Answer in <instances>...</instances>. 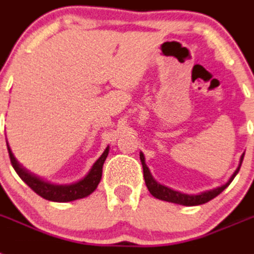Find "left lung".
Listing matches in <instances>:
<instances>
[{"label":"left lung","instance_id":"8db88e82","mask_svg":"<svg viewBox=\"0 0 254 254\" xmlns=\"http://www.w3.org/2000/svg\"><path fill=\"white\" fill-rule=\"evenodd\" d=\"M244 158V153L242 154V157H240V162L238 169L235 170V173L231 175V178L229 179V182L226 184L221 185L219 188H215L212 190H207L203 191V193L200 194H194V195H189V194H183L180 191L173 190V189L167 188L165 185L158 184L156 180L152 178L151 173H149L148 167L145 165L144 162V156L140 152V161H142V166H143V176H144L145 180V185H147V188H148L149 193L153 195V197L158 198L161 200H166V202H171V203H178V204H183V206H198V204H203L208 200L213 199L215 197H217L222 190H224L226 187H229L233 179L235 178L238 173H239L240 166H242V162H243Z\"/></svg>","mask_w":254,"mask_h":254}]
</instances>
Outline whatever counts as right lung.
Segmentation results:
<instances>
[{"mask_svg": "<svg viewBox=\"0 0 254 254\" xmlns=\"http://www.w3.org/2000/svg\"><path fill=\"white\" fill-rule=\"evenodd\" d=\"M7 149L11 165L15 169L17 175L20 176V179L30 189H33L38 195H41L42 198H45L47 200H52V202H71V200L88 197L90 193H93L96 190V188L101 182V178H102V167L103 164H105L106 157L109 154L110 147H107L105 152L101 154V157L94 162V165L89 170V173H88L84 179L70 185H55L39 179L17 162L8 145Z\"/></svg>", "mask_w": 254, "mask_h": 254, "instance_id": "right-lung-1", "label": "right lung"}]
</instances>
